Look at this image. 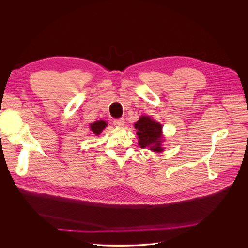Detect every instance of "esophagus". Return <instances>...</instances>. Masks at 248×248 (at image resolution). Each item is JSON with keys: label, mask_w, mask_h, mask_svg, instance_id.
Returning <instances> with one entry per match:
<instances>
[{"label": "esophagus", "mask_w": 248, "mask_h": 248, "mask_svg": "<svg viewBox=\"0 0 248 248\" xmlns=\"http://www.w3.org/2000/svg\"><path fill=\"white\" fill-rule=\"evenodd\" d=\"M113 124H114L115 126L123 127L124 125V119H116V120H114Z\"/></svg>", "instance_id": "34e87169"}]
</instances>
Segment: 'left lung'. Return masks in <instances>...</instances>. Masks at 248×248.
<instances>
[{"mask_svg": "<svg viewBox=\"0 0 248 248\" xmlns=\"http://www.w3.org/2000/svg\"><path fill=\"white\" fill-rule=\"evenodd\" d=\"M137 129L136 134L139 137V142L141 148L149 147L153 151H162V125L150 119L149 117H141L138 122L134 124Z\"/></svg>", "mask_w": 248, "mask_h": 248, "instance_id": "1", "label": "left lung"}]
</instances>
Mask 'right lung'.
Returning a JSON list of instances; mask_svg holds the SVG:
<instances>
[{
  "label": "right lung",
  "mask_w": 248,
  "mask_h": 248,
  "mask_svg": "<svg viewBox=\"0 0 248 248\" xmlns=\"http://www.w3.org/2000/svg\"><path fill=\"white\" fill-rule=\"evenodd\" d=\"M107 126V124H106V122H104V121H97V122H95V123H93V124H91V125H90V128H91V130L95 133V134H100L101 132H102V130Z\"/></svg>",
  "instance_id": "right-lung-1"
}]
</instances>
